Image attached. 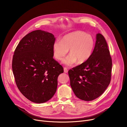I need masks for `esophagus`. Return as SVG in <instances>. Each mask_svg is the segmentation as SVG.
Masks as SVG:
<instances>
[{
  "instance_id": "34e87169",
  "label": "esophagus",
  "mask_w": 127,
  "mask_h": 127,
  "mask_svg": "<svg viewBox=\"0 0 127 127\" xmlns=\"http://www.w3.org/2000/svg\"><path fill=\"white\" fill-rule=\"evenodd\" d=\"M64 72H65V73L68 72V69H67V68H66V67L64 68Z\"/></svg>"
}]
</instances>
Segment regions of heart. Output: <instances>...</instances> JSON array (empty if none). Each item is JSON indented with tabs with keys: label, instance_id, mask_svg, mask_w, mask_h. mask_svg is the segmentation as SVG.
I'll return each instance as SVG.
<instances>
[{
	"label": "heart",
	"instance_id": "1",
	"mask_svg": "<svg viewBox=\"0 0 127 127\" xmlns=\"http://www.w3.org/2000/svg\"><path fill=\"white\" fill-rule=\"evenodd\" d=\"M94 47L92 36L82 31H75L64 35L61 41H55L52 49L55 57L62 60L69 49L70 55L64 59L62 63L71 66L78 62L82 63L91 57Z\"/></svg>",
	"mask_w": 127,
	"mask_h": 127
}]
</instances>
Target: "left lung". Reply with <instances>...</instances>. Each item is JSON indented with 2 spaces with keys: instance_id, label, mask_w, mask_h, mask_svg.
I'll return each instance as SVG.
<instances>
[{
  "instance_id": "8db88e82",
  "label": "left lung",
  "mask_w": 127,
  "mask_h": 127,
  "mask_svg": "<svg viewBox=\"0 0 127 127\" xmlns=\"http://www.w3.org/2000/svg\"><path fill=\"white\" fill-rule=\"evenodd\" d=\"M96 39L90 58L68 71L73 92L84 101H92L101 95L111 81L112 62L107 43L100 33H97Z\"/></svg>"
}]
</instances>
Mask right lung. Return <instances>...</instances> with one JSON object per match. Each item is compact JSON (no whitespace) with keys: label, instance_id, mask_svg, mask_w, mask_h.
Listing matches in <instances>:
<instances>
[{"label":"right lung","instance_id":"right-lung-1","mask_svg":"<svg viewBox=\"0 0 127 127\" xmlns=\"http://www.w3.org/2000/svg\"><path fill=\"white\" fill-rule=\"evenodd\" d=\"M55 39L47 31H33L21 39L14 51L12 70L16 84L22 94L33 102L50 100L57 91L58 77L64 72L53 58Z\"/></svg>","mask_w":127,"mask_h":127}]
</instances>
